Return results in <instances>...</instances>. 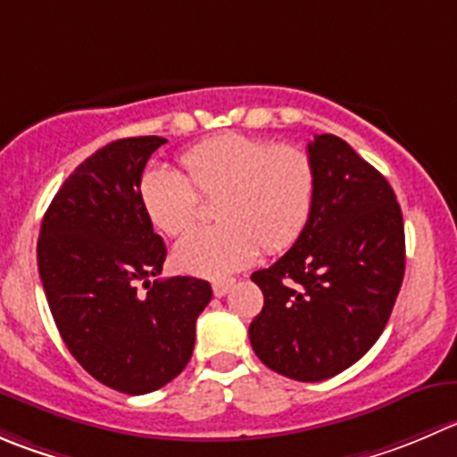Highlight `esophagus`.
Returning <instances> with one entry per match:
<instances>
[{
  "label": "esophagus",
  "instance_id": "34e87169",
  "mask_svg": "<svg viewBox=\"0 0 457 457\" xmlns=\"http://www.w3.org/2000/svg\"><path fill=\"white\" fill-rule=\"evenodd\" d=\"M234 286V278H219V281L212 283V290H214V296H225Z\"/></svg>",
  "mask_w": 457,
  "mask_h": 457
}]
</instances>
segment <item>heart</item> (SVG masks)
Instances as JSON below:
<instances>
[{"label":"heart","instance_id":"obj_1","mask_svg":"<svg viewBox=\"0 0 457 457\" xmlns=\"http://www.w3.org/2000/svg\"><path fill=\"white\" fill-rule=\"evenodd\" d=\"M180 171L149 167L138 185L140 203L165 234H180L196 220L201 196H219L220 223L185 234L174 245L176 268L196 277H225L268 252L290 247L303 232L317 192L308 149L274 145L256 136L225 134L187 149Z\"/></svg>","mask_w":457,"mask_h":457}]
</instances>
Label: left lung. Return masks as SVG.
I'll use <instances>...</instances> for the list:
<instances>
[{"label": "left lung", "instance_id": "8db88e82", "mask_svg": "<svg viewBox=\"0 0 457 457\" xmlns=\"http://www.w3.org/2000/svg\"><path fill=\"white\" fill-rule=\"evenodd\" d=\"M312 212L295 245L252 281L263 310L250 323L256 357L296 382H321L366 355L404 278V220L388 180L346 140L314 136Z\"/></svg>", "mask_w": 457, "mask_h": 457}]
</instances>
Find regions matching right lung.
I'll return each mask as SVG.
<instances>
[{
  "mask_svg": "<svg viewBox=\"0 0 457 457\" xmlns=\"http://www.w3.org/2000/svg\"><path fill=\"white\" fill-rule=\"evenodd\" d=\"M165 143L140 136L97 149L55 194L37 241L39 278L66 348L91 378L127 395L158 391L183 373L212 299L203 278L152 281L167 247L138 185Z\"/></svg>",
  "mask_w": 457,
  "mask_h": 457,
  "instance_id": "obj_1",
  "label": "right lung"
}]
</instances>
